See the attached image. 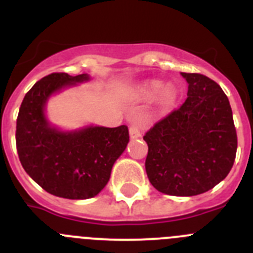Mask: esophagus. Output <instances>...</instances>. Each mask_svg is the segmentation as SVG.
Masks as SVG:
<instances>
[{
	"instance_id": "34e87169",
	"label": "esophagus",
	"mask_w": 253,
	"mask_h": 253,
	"mask_svg": "<svg viewBox=\"0 0 253 253\" xmlns=\"http://www.w3.org/2000/svg\"><path fill=\"white\" fill-rule=\"evenodd\" d=\"M129 134H130L131 139H137L140 137V128L138 123H131L129 126Z\"/></svg>"
}]
</instances>
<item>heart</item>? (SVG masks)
Masks as SVG:
<instances>
[{
    "mask_svg": "<svg viewBox=\"0 0 253 253\" xmlns=\"http://www.w3.org/2000/svg\"><path fill=\"white\" fill-rule=\"evenodd\" d=\"M144 95L148 99H157L161 96V102L166 109L172 107L177 100V91L173 87H165V84L161 81H153L144 88Z\"/></svg>",
    "mask_w": 253,
    "mask_h": 253,
    "instance_id": "heart-1",
    "label": "heart"
}]
</instances>
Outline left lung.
<instances>
[{"label":"left lung","instance_id":"left-lung-1","mask_svg":"<svg viewBox=\"0 0 253 253\" xmlns=\"http://www.w3.org/2000/svg\"><path fill=\"white\" fill-rule=\"evenodd\" d=\"M187 99L152 126L146 171L154 189L167 195L194 196L213 189L234 163L237 133L227 95L200 73H181Z\"/></svg>","mask_w":253,"mask_h":253}]
</instances>
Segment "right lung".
<instances>
[{
	"mask_svg": "<svg viewBox=\"0 0 253 253\" xmlns=\"http://www.w3.org/2000/svg\"><path fill=\"white\" fill-rule=\"evenodd\" d=\"M88 75L51 73L25 95L16 120V148L29 176L46 193L90 199L106 186L111 169L129 142L126 125L63 131L49 124L45 104L53 93L88 81Z\"/></svg>",
	"mask_w": 253,
	"mask_h": 253,
	"instance_id": "add662e5",
	"label": "right lung"
}]
</instances>
